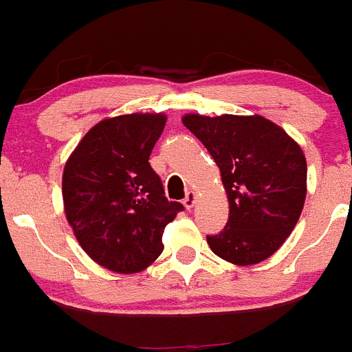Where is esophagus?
<instances>
[{"label":"esophagus","mask_w":352,"mask_h":352,"mask_svg":"<svg viewBox=\"0 0 352 352\" xmlns=\"http://www.w3.org/2000/svg\"><path fill=\"white\" fill-rule=\"evenodd\" d=\"M194 202H196V192L189 190V192L186 194V197H184V206H186L187 209H192Z\"/></svg>","instance_id":"34e87169"}]
</instances>
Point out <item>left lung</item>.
I'll list each match as a JSON object with an SVG mask.
<instances>
[{
	"label": "left lung",
	"mask_w": 352,
	"mask_h": 352,
	"mask_svg": "<svg viewBox=\"0 0 352 352\" xmlns=\"http://www.w3.org/2000/svg\"><path fill=\"white\" fill-rule=\"evenodd\" d=\"M182 122L219 166L228 196V223L218 235H208L211 250L236 265L271 257L291 235L305 204L301 148L261 116L187 113Z\"/></svg>",
	"instance_id": "1"
}]
</instances>
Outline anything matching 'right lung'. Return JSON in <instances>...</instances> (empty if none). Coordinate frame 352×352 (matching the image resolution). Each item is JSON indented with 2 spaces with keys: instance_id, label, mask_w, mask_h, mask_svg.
I'll use <instances>...</instances> for the list:
<instances>
[{
  "instance_id": "right-lung-1",
  "label": "right lung",
  "mask_w": 352,
  "mask_h": 352,
  "mask_svg": "<svg viewBox=\"0 0 352 352\" xmlns=\"http://www.w3.org/2000/svg\"><path fill=\"white\" fill-rule=\"evenodd\" d=\"M163 113H129L91 127L63 173L67 223L97 264L133 274L163 252L165 226L184 211L165 197L150 155L165 127Z\"/></svg>"
}]
</instances>
